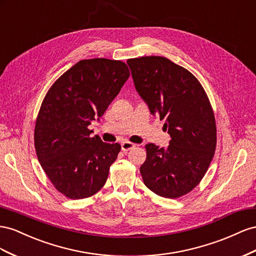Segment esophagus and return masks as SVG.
Instances as JSON below:
<instances>
[{"label":"esophagus","mask_w":256,"mask_h":256,"mask_svg":"<svg viewBox=\"0 0 256 256\" xmlns=\"http://www.w3.org/2000/svg\"><path fill=\"white\" fill-rule=\"evenodd\" d=\"M135 144H132V142H122L121 144V149H122V151H128V150H130L132 148H134L135 147Z\"/></svg>","instance_id":"esophagus-1"}]
</instances>
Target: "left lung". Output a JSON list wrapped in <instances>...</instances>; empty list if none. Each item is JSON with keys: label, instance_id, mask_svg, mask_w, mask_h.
Returning <instances> with one entry per match:
<instances>
[{"label": "left lung", "instance_id": "8db88e82", "mask_svg": "<svg viewBox=\"0 0 256 256\" xmlns=\"http://www.w3.org/2000/svg\"><path fill=\"white\" fill-rule=\"evenodd\" d=\"M136 91L153 116L165 120L168 147L146 144L140 166L152 192L178 198L200 184L214 156L216 128L212 107L196 77L164 56L128 59Z\"/></svg>", "mask_w": 256, "mask_h": 256}]
</instances>
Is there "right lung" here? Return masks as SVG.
Segmentation results:
<instances>
[{"label":"right lung","mask_w":256,"mask_h":256,"mask_svg":"<svg viewBox=\"0 0 256 256\" xmlns=\"http://www.w3.org/2000/svg\"><path fill=\"white\" fill-rule=\"evenodd\" d=\"M128 77L121 61L82 60L56 79L42 100L34 130L36 154L54 188L68 198H86L105 184L121 146L90 137L88 126L100 120Z\"/></svg>","instance_id":"1"}]
</instances>
